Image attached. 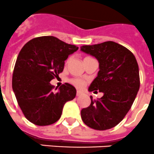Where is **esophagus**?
Listing matches in <instances>:
<instances>
[{
    "label": "esophagus",
    "mask_w": 154,
    "mask_h": 154,
    "mask_svg": "<svg viewBox=\"0 0 154 154\" xmlns=\"http://www.w3.org/2000/svg\"><path fill=\"white\" fill-rule=\"evenodd\" d=\"M82 93L81 92V91H77V93H76V95H77V96H80V95H82Z\"/></svg>",
    "instance_id": "obj_1"
}]
</instances>
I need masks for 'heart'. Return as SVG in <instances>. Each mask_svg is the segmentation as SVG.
<instances>
[{"mask_svg":"<svg viewBox=\"0 0 154 154\" xmlns=\"http://www.w3.org/2000/svg\"><path fill=\"white\" fill-rule=\"evenodd\" d=\"M86 58H89V57H85L84 59H86ZM71 82H72V84H74L75 86L79 87V88H81V87L84 86V81L80 79H73L71 80Z\"/></svg>","mask_w":154,"mask_h":154,"instance_id":"1","label":"heart"}]
</instances>
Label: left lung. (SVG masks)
Listing matches in <instances>:
<instances>
[{
	"instance_id": "obj_1",
	"label": "left lung",
	"mask_w": 154,
	"mask_h": 154,
	"mask_svg": "<svg viewBox=\"0 0 154 154\" xmlns=\"http://www.w3.org/2000/svg\"><path fill=\"white\" fill-rule=\"evenodd\" d=\"M81 51L94 57L99 63L97 76L89 91L102 92L101 98L93 100L81 110L86 125L98 131L114 128L130 110L140 86L139 71L134 54L114 42L82 45Z\"/></svg>"
}]
</instances>
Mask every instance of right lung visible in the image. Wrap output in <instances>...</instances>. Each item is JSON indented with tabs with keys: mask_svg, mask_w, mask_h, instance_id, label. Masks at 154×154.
<instances>
[{
	"mask_svg": "<svg viewBox=\"0 0 154 154\" xmlns=\"http://www.w3.org/2000/svg\"><path fill=\"white\" fill-rule=\"evenodd\" d=\"M78 49L56 37L43 36L31 39L20 50L13 71L12 90L25 117L35 125L56 123L64 104L75 97L72 85L66 82L54 91L50 81L63 72L64 61Z\"/></svg>",
	"mask_w": 154,
	"mask_h": 154,
	"instance_id": "1",
	"label": "right lung"
}]
</instances>
